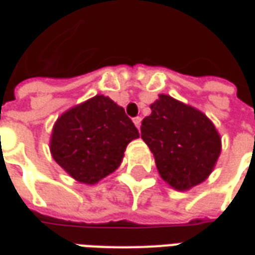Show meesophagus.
I'll list each match as a JSON object with an SVG mask.
<instances>
[{
  "mask_svg": "<svg viewBox=\"0 0 255 255\" xmlns=\"http://www.w3.org/2000/svg\"><path fill=\"white\" fill-rule=\"evenodd\" d=\"M133 122L136 125L137 129H140V126H141V117H136V118L133 119Z\"/></svg>",
  "mask_w": 255,
  "mask_h": 255,
  "instance_id": "1",
  "label": "esophagus"
}]
</instances>
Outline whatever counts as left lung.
I'll list each match as a JSON object with an SVG mask.
<instances>
[{
    "instance_id": "obj_1",
    "label": "left lung",
    "mask_w": 255,
    "mask_h": 255,
    "mask_svg": "<svg viewBox=\"0 0 255 255\" xmlns=\"http://www.w3.org/2000/svg\"><path fill=\"white\" fill-rule=\"evenodd\" d=\"M141 138L153 153L160 177L187 191L209 177L221 152V138L205 114L167 95L151 104Z\"/></svg>"
}]
</instances>
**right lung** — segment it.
Segmentation results:
<instances>
[{
    "label": "right lung",
    "instance_id": "right-lung-1",
    "mask_svg": "<svg viewBox=\"0 0 255 255\" xmlns=\"http://www.w3.org/2000/svg\"><path fill=\"white\" fill-rule=\"evenodd\" d=\"M137 137L138 130L124 108L97 95L56 121L50 152L77 181L96 184L118 169L126 145Z\"/></svg>",
    "mask_w": 255,
    "mask_h": 255
}]
</instances>
